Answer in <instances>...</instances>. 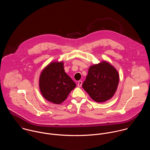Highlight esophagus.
<instances>
[{
  "label": "esophagus",
  "instance_id": "34e87169",
  "mask_svg": "<svg viewBox=\"0 0 150 150\" xmlns=\"http://www.w3.org/2000/svg\"><path fill=\"white\" fill-rule=\"evenodd\" d=\"M82 82L81 81H78V87H81L82 86Z\"/></svg>",
  "mask_w": 150,
  "mask_h": 150
}]
</instances>
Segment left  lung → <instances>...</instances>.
<instances>
[{
	"label": "left lung",
	"mask_w": 150,
	"mask_h": 150,
	"mask_svg": "<svg viewBox=\"0 0 150 150\" xmlns=\"http://www.w3.org/2000/svg\"><path fill=\"white\" fill-rule=\"evenodd\" d=\"M118 81V73L115 67L103 62L89 68L82 87L93 100L102 102L113 96Z\"/></svg>",
	"instance_id": "1"
}]
</instances>
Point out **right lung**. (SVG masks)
Segmentation results:
<instances>
[{"instance_id": "right-lung-1", "label": "right lung", "mask_w": 150, "mask_h": 150, "mask_svg": "<svg viewBox=\"0 0 150 150\" xmlns=\"http://www.w3.org/2000/svg\"><path fill=\"white\" fill-rule=\"evenodd\" d=\"M39 85L41 93L48 100L56 104L62 103L76 84L64 71L63 62H53L42 71Z\"/></svg>"}]
</instances>
